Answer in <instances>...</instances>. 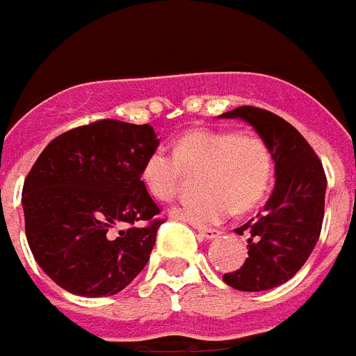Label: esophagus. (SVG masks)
<instances>
[{
	"label": "esophagus",
	"instance_id": "obj_1",
	"mask_svg": "<svg viewBox=\"0 0 356 356\" xmlns=\"http://www.w3.org/2000/svg\"><path fill=\"white\" fill-rule=\"evenodd\" d=\"M198 235L202 238H207V241H215V238L222 237V232L220 229H207V227H198Z\"/></svg>",
	"mask_w": 356,
	"mask_h": 356
}]
</instances>
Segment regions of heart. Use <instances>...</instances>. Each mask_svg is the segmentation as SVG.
Instances as JSON below:
<instances>
[{
    "label": "heart",
    "mask_w": 356,
    "mask_h": 356,
    "mask_svg": "<svg viewBox=\"0 0 356 356\" xmlns=\"http://www.w3.org/2000/svg\"><path fill=\"white\" fill-rule=\"evenodd\" d=\"M175 156L152 150L141 165V184L152 198L169 202L178 195L184 172L200 175L198 198L181 202L170 215L193 226L224 222L263 200L272 181L274 160L264 139L235 130L196 129L175 143Z\"/></svg>",
    "instance_id": "1"
}]
</instances>
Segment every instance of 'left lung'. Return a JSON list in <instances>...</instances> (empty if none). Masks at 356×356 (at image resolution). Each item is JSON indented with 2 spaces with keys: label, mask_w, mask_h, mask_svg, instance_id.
Returning <instances> with one entry per match:
<instances>
[{
  "label": "left lung",
  "mask_w": 356,
  "mask_h": 356,
  "mask_svg": "<svg viewBox=\"0 0 356 356\" xmlns=\"http://www.w3.org/2000/svg\"><path fill=\"white\" fill-rule=\"evenodd\" d=\"M243 119L272 152L275 186L263 213L235 232L248 233V257L222 280L243 292L270 291L292 280L316 246L323 222L327 178L322 161L291 123L254 106L218 115Z\"/></svg>",
  "instance_id": "left-lung-1"
}]
</instances>
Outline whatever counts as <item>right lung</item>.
<instances>
[{
  "label": "right lung",
  "instance_id": "add662e5",
  "mask_svg": "<svg viewBox=\"0 0 356 356\" xmlns=\"http://www.w3.org/2000/svg\"><path fill=\"white\" fill-rule=\"evenodd\" d=\"M158 145L150 124L102 119L42 150L22 191L25 235L64 291L113 296L145 268L163 220L154 218L160 207L141 184V165Z\"/></svg>",
  "mask_w": 356,
  "mask_h": 356
}]
</instances>
